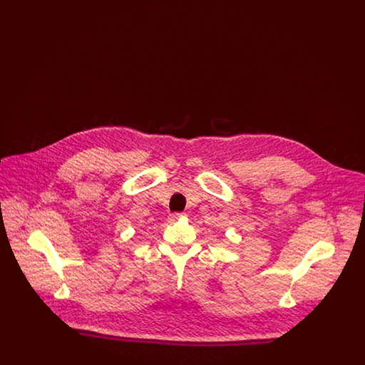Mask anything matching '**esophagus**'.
<instances>
[{
  "instance_id": "1",
  "label": "esophagus",
  "mask_w": 365,
  "mask_h": 365,
  "mask_svg": "<svg viewBox=\"0 0 365 365\" xmlns=\"http://www.w3.org/2000/svg\"><path fill=\"white\" fill-rule=\"evenodd\" d=\"M182 217H185V215L183 213H171L170 216H168V222L170 223H176L179 219H182Z\"/></svg>"
}]
</instances>
